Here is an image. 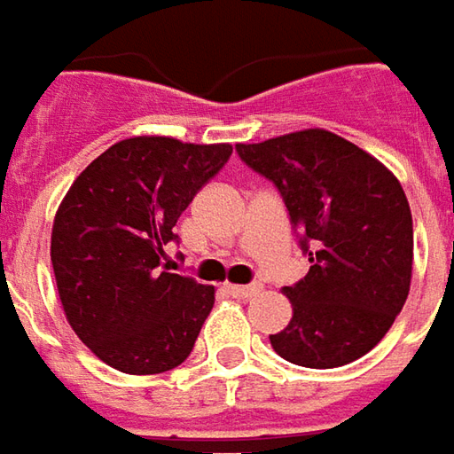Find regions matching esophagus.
Segmentation results:
<instances>
[{"label": "esophagus", "instance_id": "34e87169", "mask_svg": "<svg viewBox=\"0 0 454 454\" xmlns=\"http://www.w3.org/2000/svg\"><path fill=\"white\" fill-rule=\"evenodd\" d=\"M261 291H263L261 283H251V286H228V293H231L233 298H253V295H258Z\"/></svg>", "mask_w": 454, "mask_h": 454}]
</instances>
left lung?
Segmentation results:
<instances>
[{
    "mask_svg": "<svg viewBox=\"0 0 454 454\" xmlns=\"http://www.w3.org/2000/svg\"><path fill=\"white\" fill-rule=\"evenodd\" d=\"M280 191L308 276L286 286L291 323L270 345L303 368H340L370 353L408 301L412 214L393 171L325 129L236 144Z\"/></svg>",
    "mask_w": 454,
    "mask_h": 454,
    "instance_id": "1",
    "label": "left lung"
}]
</instances>
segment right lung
<instances>
[{
    "label": "right lung",
    "mask_w": 454,
    "mask_h": 454,
    "mask_svg": "<svg viewBox=\"0 0 454 454\" xmlns=\"http://www.w3.org/2000/svg\"><path fill=\"white\" fill-rule=\"evenodd\" d=\"M231 153V144L123 138L67 191L51 228L59 298L79 340L114 370L156 375L191 356L215 291L166 273L163 246Z\"/></svg>",
    "instance_id": "1"
}]
</instances>
